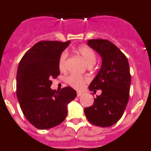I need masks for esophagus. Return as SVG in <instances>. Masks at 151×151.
Masks as SVG:
<instances>
[{"label": "esophagus", "mask_w": 151, "mask_h": 151, "mask_svg": "<svg viewBox=\"0 0 151 151\" xmlns=\"http://www.w3.org/2000/svg\"><path fill=\"white\" fill-rule=\"evenodd\" d=\"M81 95H82V92H80V91L77 92V97H80Z\"/></svg>", "instance_id": "esophagus-1"}]
</instances>
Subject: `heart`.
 <instances>
[{"label": "heart", "mask_w": 151, "mask_h": 151, "mask_svg": "<svg viewBox=\"0 0 151 151\" xmlns=\"http://www.w3.org/2000/svg\"><path fill=\"white\" fill-rule=\"evenodd\" d=\"M78 53L82 57V59L85 61V63L89 66H93L96 63L97 56H96L95 52L89 47H80L78 49ZM67 58L68 53L66 51H63L60 56L58 66H59V69L60 71H65L66 70ZM87 81V78L78 76L76 75H71L66 78L67 83L76 89H82Z\"/></svg>", "instance_id": "b5f03b06"}]
</instances>
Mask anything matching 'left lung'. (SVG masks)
I'll return each instance as SVG.
<instances>
[{"instance_id":"left-lung-1","label":"left lung","mask_w":151,"mask_h":151,"mask_svg":"<svg viewBox=\"0 0 151 151\" xmlns=\"http://www.w3.org/2000/svg\"><path fill=\"white\" fill-rule=\"evenodd\" d=\"M88 45L102 58V65L89 90L95 93L102 91L94 98L93 105L85 108V114L91 124L109 127L122 117L129 98L131 75L127 57L111 41L106 39L88 40Z\"/></svg>"}]
</instances>
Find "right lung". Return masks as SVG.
I'll list each match as a JSON object with an SVG mask.
<instances>
[{"mask_svg": "<svg viewBox=\"0 0 151 151\" xmlns=\"http://www.w3.org/2000/svg\"><path fill=\"white\" fill-rule=\"evenodd\" d=\"M70 41H41L24 54L17 74V95L28 121L38 129L60 125L67 116V105L76 97V91L65 87L52 90V78L60 75L58 66L62 52Z\"/></svg>", "mask_w": 151, "mask_h": 151, "instance_id": "1", "label": "right lung"}]
</instances>
